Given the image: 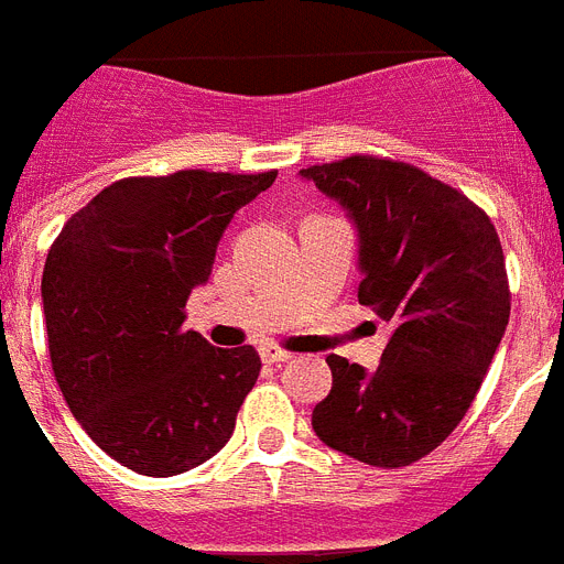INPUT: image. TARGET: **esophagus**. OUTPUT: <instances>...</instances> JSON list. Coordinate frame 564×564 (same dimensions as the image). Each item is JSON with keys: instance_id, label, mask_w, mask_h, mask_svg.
Returning a JSON list of instances; mask_svg holds the SVG:
<instances>
[{"instance_id": "esophagus-1", "label": "esophagus", "mask_w": 564, "mask_h": 564, "mask_svg": "<svg viewBox=\"0 0 564 564\" xmlns=\"http://www.w3.org/2000/svg\"><path fill=\"white\" fill-rule=\"evenodd\" d=\"M260 356H263V361H269V365H283V361L292 359V354H286V350H281V347L274 345L260 347Z\"/></svg>"}]
</instances>
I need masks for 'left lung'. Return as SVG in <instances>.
Wrapping results in <instances>:
<instances>
[{
	"label": "left lung",
	"mask_w": 564,
	"mask_h": 564,
	"mask_svg": "<svg viewBox=\"0 0 564 564\" xmlns=\"http://www.w3.org/2000/svg\"><path fill=\"white\" fill-rule=\"evenodd\" d=\"M345 208L359 301L391 324L377 370L327 356L315 434L370 466H409L473 405L510 322L505 251L478 205L411 164L350 155L301 171Z\"/></svg>",
	"instance_id": "obj_1"
}]
</instances>
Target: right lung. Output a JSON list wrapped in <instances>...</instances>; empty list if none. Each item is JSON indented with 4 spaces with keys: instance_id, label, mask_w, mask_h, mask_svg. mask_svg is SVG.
<instances>
[{
    "instance_id": "right-lung-1",
    "label": "right lung",
    "mask_w": 564,
    "mask_h": 564,
    "mask_svg": "<svg viewBox=\"0 0 564 564\" xmlns=\"http://www.w3.org/2000/svg\"><path fill=\"white\" fill-rule=\"evenodd\" d=\"M278 173L121 178L68 219L43 269L57 386L112 460L150 478L205 464L235 432L260 373L254 347L185 329L228 223Z\"/></svg>"
}]
</instances>
